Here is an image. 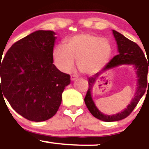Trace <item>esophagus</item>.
Segmentation results:
<instances>
[{
  "instance_id": "1",
  "label": "esophagus",
  "mask_w": 149,
  "mask_h": 149,
  "mask_svg": "<svg viewBox=\"0 0 149 149\" xmlns=\"http://www.w3.org/2000/svg\"><path fill=\"white\" fill-rule=\"evenodd\" d=\"M76 79H78V76H76V75H72V76H71V77H70L71 81H75Z\"/></svg>"
}]
</instances>
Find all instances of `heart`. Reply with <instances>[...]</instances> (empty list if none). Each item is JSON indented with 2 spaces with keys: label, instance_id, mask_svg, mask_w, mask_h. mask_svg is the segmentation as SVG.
Masks as SVG:
<instances>
[{
  "label": "heart",
  "instance_id": "obj_1",
  "mask_svg": "<svg viewBox=\"0 0 149 149\" xmlns=\"http://www.w3.org/2000/svg\"><path fill=\"white\" fill-rule=\"evenodd\" d=\"M112 54V46L107 38L81 33L59 44L53 49V61L60 70L68 73L78 61L80 72L94 74L105 67Z\"/></svg>",
  "mask_w": 149,
  "mask_h": 149
}]
</instances>
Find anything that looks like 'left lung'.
I'll use <instances>...</instances> for the list:
<instances>
[{"instance_id": "8db88e82", "label": "left lung", "mask_w": 149, "mask_h": 149, "mask_svg": "<svg viewBox=\"0 0 149 149\" xmlns=\"http://www.w3.org/2000/svg\"><path fill=\"white\" fill-rule=\"evenodd\" d=\"M112 33L117 44L118 55L114 57L100 72L88 79L89 87L85 97V105L91 113L92 114V116L101 121L107 122L119 121L127 117L134 110L141 97L143 96L146 92V88L149 87V81L148 85L147 80L149 63L146 61L144 53L140 47L136 43L130 40L115 30H112ZM121 65H131L134 67L137 74V87L135 94L132 101L124 111L114 115H105L99 110L94 103L92 98L93 88L96 85L99 76L103 72Z\"/></svg>"}]
</instances>
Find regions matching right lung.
<instances>
[{"label": "right lung", "mask_w": 149, "mask_h": 149, "mask_svg": "<svg viewBox=\"0 0 149 149\" xmlns=\"http://www.w3.org/2000/svg\"><path fill=\"white\" fill-rule=\"evenodd\" d=\"M55 35L52 31L33 32L15 42L2 62L0 58V95L29 121H44L55 116L70 83V75L53 64Z\"/></svg>", "instance_id": "add662e5"}]
</instances>
